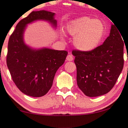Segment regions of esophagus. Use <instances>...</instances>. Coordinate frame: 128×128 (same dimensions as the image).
Instances as JSON below:
<instances>
[{"mask_svg": "<svg viewBox=\"0 0 128 128\" xmlns=\"http://www.w3.org/2000/svg\"><path fill=\"white\" fill-rule=\"evenodd\" d=\"M66 60H67L68 61H72V60H73V57H72V55L69 54L67 56Z\"/></svg>", "mask_w": 128, "mask_h": 128, "instance_id": "esophagus-1", "label": "esophagus"}]
</instances>
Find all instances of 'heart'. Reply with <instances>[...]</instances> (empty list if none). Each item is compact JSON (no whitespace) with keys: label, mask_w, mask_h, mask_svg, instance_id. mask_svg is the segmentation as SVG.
Here are the masks:
<instances>
[{"label":"heart","mask_w":128,"mask_h":128,"mask_svg":"<svg viewBox=\"0 0 128 128\" xmlns=\"http://www.w3.org/2000/svg\"><path fill=\"white\" fill-rule=\"evenodd\" d=\"M67 32L74 37V46L83 52H90L99 46L105 35L106 28L101 20L83 16L71 21Z\"/></svg>","instance_id":"b5f03b06"}]
</instances>
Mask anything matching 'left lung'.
Instances as JSON below:
<instances>
[{
	"instance_id": "1",
	"label": "left lung",
	"mask_w": 128,
	"mask_h": 128,
	"mask_svg": "<svg viewBox=\"0 0 128 128\" xmlns=\"http://www.w3.org/2000/svg\"><path fill=\"white\" fill-rule=\"evenodd\" d=\"M115 25L102 45L90 52L74 50L77 83L86 96L108 93L115 84L124 67V41ZM124 40V38H123Z\"/></svg>"
}]
</instances>
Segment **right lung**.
<instances>
[{
  "mask_svg": "<svg viewBox=\"0 0 128 128\" xmlns=\"http://www.w3.org/2000/svg\"><path fill=\"white\" fill-rule=\"evenodd\" d=\"M54 13L33 11L18 22L8 42L6 64L14 83L22 93L39 98L51 88L55 74L64 64L68 52L42 48L34 50L25 44L26 25L36 20L49 21L56 27Z\"/></svg>",
  "mask_w": 128,
  "mask_h": 128,
  "instance_id": "right-lung-1",
  "label": "right lung"
}]
</instances>
